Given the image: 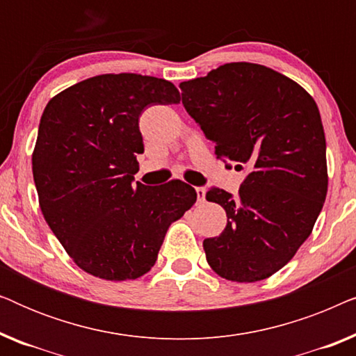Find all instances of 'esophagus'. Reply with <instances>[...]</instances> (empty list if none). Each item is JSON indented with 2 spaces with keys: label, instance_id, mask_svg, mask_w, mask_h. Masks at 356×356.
<instances>
[{
  "label": "esophagus",
  "instance_id": "34e87169",
  "mask_svg": "<svg viewBox=\"0 0 356 356\" xmlns=\"http://www.w3.org/2000/svg\"><path fill=\"white\" fill-rule=\"evenodd\" d=\"M196 194H197V201H199V202L206 201V189L199 186V188H196Z\"/></svg>",
  "mask_w": 356,
  "mask_h": 356
}]
</instances>
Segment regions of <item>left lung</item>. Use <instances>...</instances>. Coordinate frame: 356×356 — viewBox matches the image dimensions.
Segmentation results:
<instances>
[{
    "label": "left lung",
    "instance_id": "left-lung-1",
    "mask_svg": "<svg viewBox=\"0 0 356 356\" xmlns=\"http://www.w3.org/2000/svg\"><path fill=\"white\" fill-rule=\"evenodd\" d=\"M179 89L217 159L250 170L236 197L218 188L206 194L227 212L225 230L202 243L209 266L232 282L264 280L295 256L324 206L318 105L290 77L254 63H227Z\"/></svg>",
    "mask_w": 356,
    "mask_h": 356
}]
</instances>
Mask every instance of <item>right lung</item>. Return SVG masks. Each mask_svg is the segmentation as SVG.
<instances>
[{"instance_id": "1", "label": "right lung", "mask_w": 356, "mask_h": 356, "mask_svg": "<svg viewBox=\"0 0 356 356\" xmlns=\"http://www.w3.org/2000/svg\"><path fill=\"white\" fill-rule=\"evenodd\" d=\"M157 104H179L172 82L121 72L77 82L43 110L32 154L42 213L71 259L99 279L149 272L168 227L196 202L179 179L133 184L144 152L139 116Z\"/></svg>"}]
</instances>
